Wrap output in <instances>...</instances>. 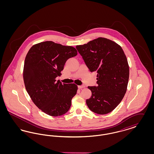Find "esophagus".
I'll return each mask as SVG.
<instances>
[{
	"label": "esophagus",
	"mask_w": 154,
	"mask_h": 154,
	"mask_svg": "<svg viewBox=\"0 0 154 154\" xmlns=\"http://www.w3.org/2000/svg\"><path fill=\"white\" fill-rule=\"evenodd\" d=\"M78 87L79 89H81V88H85V85H79L78 86Z\"/></svg>",
	"instance_id": "1"
}]
</instances>
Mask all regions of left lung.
I'll return each instance as SVG.
<instances>
[{
  "label": "left lung",
  "mask_w": 154,
  "mask_h": 154,
  "mask_svg": "<svg viewBox=\"0 0 154 154\" xmlns=\"http://www.w3.org/2000/svg\"><path fill=\"white\" fill-rule=\"evenodd\" d=\"M91 72L97 73V86L88 87L92 96L88 108L98 114L116 109L126 92L129 67L121 47L109 39L99 37L75 47Z\"/></svg>",
  "instance_id": "left-lung-1"
}]
</instances>
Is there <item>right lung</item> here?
<instances>
[{
    "instance_id": "obj_1",
    "label": "right lung",
    "mask_w": 154,
    "mask_h": 154,
    "mask_svg": "<svg viewBox=\"0 0 154 154\" xmlns=\"http://www.w3.org/2000/svg\"><path fill=\"white\" fill-rule=\"evenodd\" d=\"M77 55L75 48L51 41L33 45L25 59L23 77L25 88L37 107L57 117L66 113L77 93L74 84H62L55 79L67 59Z\"/></svg>"
}]
</instances>
